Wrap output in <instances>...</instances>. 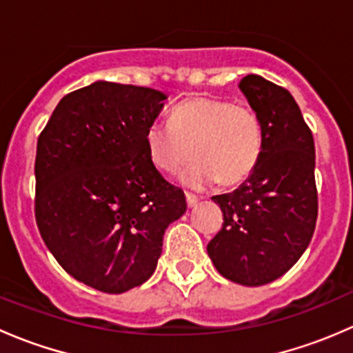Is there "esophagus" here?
Masks as SVG:
<instances>
[{
  "instance_id": "obj_1",
  "label": "esophagus",
  "mask_w": 353,
  "mask_h": 353,
  "mask_svg": "<svg viewBox=\"0 0 353 353\" xmlns=\"http://www.w3.org/2000/svg\"><path fill=\"white\" fill-rule=\"evenodd\" d=\"M198 201H199V198L196 196V194L186 193V203H188V206H190V208H193V206L196 205Z\"/></svg>"
}]
</instances>
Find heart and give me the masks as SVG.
<instances>
[{"label":"heart","instance_id":"heart-1","mask_svg":"<svg viewBox=\"0 0 353 353\" xmlns=\"http://www.w3.org/2000/svg\"><path fill=\"white\" fill-rule=\"evenodd\" d=\"M265 133L258 114L245 105L213 97L177 104L169 124L152 123L145 133L150 162L160 172L177 174L193 155L181 183L203 190L219 183L237 186L258 167Z\"/></svg>","mask_w":353,"mask_h":353}]
</instances>
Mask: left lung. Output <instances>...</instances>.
<instances>
[{"label": "left lung", "instance_id": "1", "mask_svg": "<svg viewBox=\"0 0 353 353\" xmlns=\"http://www.w3.org/2000/svg\"><path fill=\"white\" fill-rule=\"evenodd\" d=\"M239 88L261 121L265 145L254 172L232 193L212 198L223 223L206 251L227 280L259 287L287 273L314 234V140L285 88L258 74L244 77Z\"/></svg>", "mask_w": 353, "mask_h": 353}]
</instances>
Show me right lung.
<instances>
[{"label":"right lung","mask_w":353,"mask_h":353,"mask_svg":"<svg viewBox=\"0 0 353 353\" xmlns=\"http://www.w3.org/2000/svg\"><path fill=\"white\" fill-rule=\"evenodd\" d=\"M165 94L95 81L65 95L37 140L35 220L74 280L123 294L154 275L183 190L150 162L145 133Z\"/></svg>","instance_id":"right-lung-1"}]
</instances>
